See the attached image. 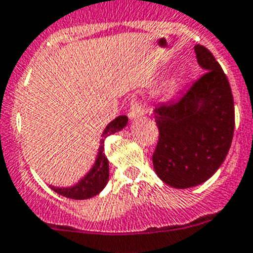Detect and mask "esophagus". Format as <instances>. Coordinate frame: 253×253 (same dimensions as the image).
Segmentation results:
<instances>
[{"label": "esophagus", "mask_w": 253, "mask_h": 253, "mask_svg": "<svg viewBox=\"0 0 253 253\" xmlns=\"http://www.w3.org/2000/svg\"><path fill=\"white\" fill-rule=\"evenodd\" d=\"M144 116L143 105L140 103V100L137 97L132 96L130 103V109H128V117L131 120H139L140 117Z\"/></svg>", "instance_id": "34e87169"}]
</instances>
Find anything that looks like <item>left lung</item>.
I'll use <instances>...</instances> for the list:
<instances>
[{
  "label": "left lung",
  "mask_w": 253,
  "mask_h": 253,
  "mask_svg": "<svg viewBox=\"0 0 253 253\" xmlns=\"http://www.w3.org/2000/svg\"><path fill=\"white\" fill-rule=\"evenodd\" d=\"M206 71L177 100L154 109L159 136L153 166L167 185L192 188L209 180L221 166L234 133V100L228 77L215 56L194 46Z\"/></svg>",
  "instance_id": "obj_1"
}]
</instances>
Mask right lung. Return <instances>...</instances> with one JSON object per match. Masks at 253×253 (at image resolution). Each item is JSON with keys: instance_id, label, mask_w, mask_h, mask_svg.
Wrapping results in <instances>:
<instances>
[{"instance_id": "1", "label": "right lung", "mask_w": 253, "mask_h": 253, "mask_svg": "<svg viewBox=\"0 0 253 253\" xmlns=\"http://www.w3.org/2000/svg\"><path fill=\"white\" fill-rule=\"evenodd\" d=\"M127 121H128V118L126 116H120L105 127L103 132V139L100 140L96 162H95L94 167L90 169V172L87 173L78 184L71 186V188L51 186V189L55 193L71 199H88L99 194L104 189V186L107 185L108 179H109V165H108L107 156L104 153V140L112 133H116L117 131L122 130L123 127L127 125Z\"/></svg>"}]
</instances>
